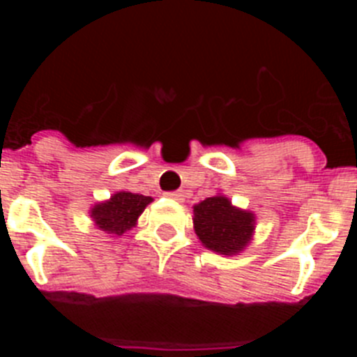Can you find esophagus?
Listing matches in <instances>:
<instances>
[{"label":"esophagus","mask_w":357,"mask_h":357,"mask_svg":"<svg viewBox=\"0 0 357 357\" xmlns=\"http://www.w3.org/2000/svg\"><path fill=\"white\" fill-rule=\"evenodd\" d=\"M166 195H168L169 198H173V200H176V202L184 200V191H168Z\"/></svg>","instance_id":"1"}]
</instances>
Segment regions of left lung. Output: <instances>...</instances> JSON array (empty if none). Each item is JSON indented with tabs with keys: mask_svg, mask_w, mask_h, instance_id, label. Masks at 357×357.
Here are the masks:
<instances>
[{
	"mask_svg": "<svg viewBox=\"0 0 357 357\" xmlns=\"http://www.w3.org/2000/svg\"><path fill=\"white\" fill-rule=\"evenodd\" d=\"M195 232L218 254H236L250 241L254 216L230 206L229 198L211 197L195 206Z\"/></svg>",
	"mask_w": 357,
	"mask_h": 357,
	"instance_id": "1",
	"label": "left lung"
}]
</instances>
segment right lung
Here are the masks:
<instances>
[{
  "instance_id": "1",
  "label": "right lung",
  "mask_w": 357,
  "mask_h": 357,
  "mask_svg": "<svg viewBox=\"0 0 357 357\" xmlns=\"http://www.w3.org/2000/svg\"><path fill=\"white\" fill-rule=\"evenodd\" d=\"M150 202V197L119 191L109 202L94 206L91 211V216L94 218L96 227H100L109 234L121 236L125 230H130L135 225L139 214L143 213L144 207Z\"/></svg>"
}]
</instances>
